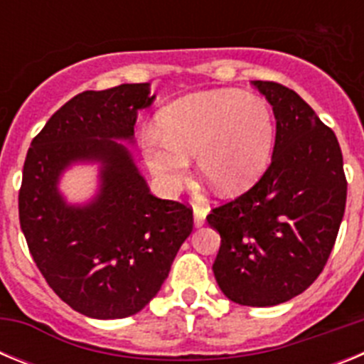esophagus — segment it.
<instances>
[{"mask_svg": "<svg viewBox=\"0 0 364 364\" xmlns=\"http://www.w3.org/2000/svg\"><path fill=\"white\" fill-rule=\"evenodd\" d=\"M193 218H195V226L197 228L204 226V222H205L204 208H200V205H195V210H193Z\"/></svg>", "mask_w": 364, "mask_h": 364, "instance_id": "esophagus-1", "label": "esophagus"}]
</instances>
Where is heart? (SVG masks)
Segmentation results:
<instances>
[{
	"label": "heart",
	"mask_w": 364,
	"mask_h": 364,
	"mask_svg": "<svg viewBox=\"0 0 364 364\" xmlns=\"http://www.w3.org/2000/svg\"><path fill=\"white\" fill-rule=\"evenodd\" d=\"M160 129L146 131V166L166 191L182 188L189 159L218 193L240 195L264 175L275 146V117L264 98L233 89L176 100L160 112Z\"/></svg>",
	"instance_id": "b5f03b06"
}]
</instances>
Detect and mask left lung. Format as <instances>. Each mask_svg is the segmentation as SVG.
Here are the masks:
<instances>
[{
    "mask_svg": "<svg viewBox=\"0 0 364 364\" xmlns=\"http://www.w3.org/2000/svg\"><path fill=\"white\" fill-rule=\"evenodd\" d=\"M277 120L272 164L253 188L213 208L220 233L213 273L230 301L275 306L302 294L326 266L346 205L337 136L295 91L252 82Z\"/></svg>",
    "mask_w": 364,
    "mask_h": 364,
    "instance_id": "obj_1",
    "label": "left lung"
}]
</instances>
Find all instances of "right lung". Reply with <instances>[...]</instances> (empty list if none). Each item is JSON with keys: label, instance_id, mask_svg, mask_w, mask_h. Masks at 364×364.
Wrapping results in <instances>:
<instances>
[{"label": "right lung", "instance_id": "1", "mask_svg": "<svg viewBox=\"0 0 364 364\" xmlns=\"http://www.w3.org/2000/svg\"><path fill=\"white\" fill-rule=\"evenodd\" d=\"M149 83L83 91L58 109L34 136L19 188V224L28 252L54 294L95 319H124L159 294L193 210L151 195L125 146L138 109L149 107ZM78 159L102 164L91 205L67 206L57 178Z\"/></svg>", "mask_w": 364, "mask_h": 364}]
</instances>
